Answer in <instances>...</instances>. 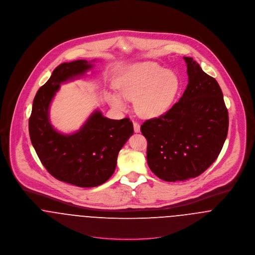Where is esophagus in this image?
Here are the masks:
<instances>
[{"mask_svg":"<svg viewBox=\"0 0 255 255\" xmlns=\"http://www.w3.org/2000/svg\"><path fill=\"white\" fill-rule=\"evenodd\" d=\"M133 129H134L135 132L140 131V125L137 122H133Z\"/></svg>","mask_w":255,"mask_h":255,"instance_id":"obj_1","label":"esophagus"}]
</instances>
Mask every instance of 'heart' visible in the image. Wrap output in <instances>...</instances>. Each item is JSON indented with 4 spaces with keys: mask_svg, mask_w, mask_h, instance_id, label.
<instances>
[{
    "mask_svg": "<svg viewBox=\"0 0 255 255\" xmlns=\"http://www.w3.org/2000/svg\"><path fill=\"white\" fill-rule=\"evenodd\" d=\"M122 97L134 101L136 113L145 119L163 115L173 103L180 86V79L174 72L147 62L135 65L122 73L116 81ZM116 109L126 108L125 101L118 95L109 96Z\"/></svg>",
    "mask_w": 255,
    "mask_h": 255,
    "instance_id": "obj_1",
    "label": "heart"
}]
</instances>
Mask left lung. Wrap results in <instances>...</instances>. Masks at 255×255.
<instances>
[{
	"mask_svg": "<svg viewBox=\"0 0 255 255\" xmlns=\"http://www.w3.org/2000/svg\"><path fill=\"white\" fill-rule=\"evenodd\" d=\"M188 84L180 100L158 118L145 121L150 170L166 182L185 181L205 172L218 158L229 128V114L217 80L192 58Z\"/></svg>",
	"mask_w": 255,
	"mask_h": 255,
	"instance_id": "8db88e82",
	"label": "left lung"
}]
</instances>
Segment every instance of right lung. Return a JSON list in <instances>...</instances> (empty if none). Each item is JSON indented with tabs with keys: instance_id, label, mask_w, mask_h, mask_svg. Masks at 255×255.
Listing matches in <instances>:
<instances>
[{
	"instance_id": "add662e5",
	"label": "right lung",
	"mask_w": 255,
	"mask_h": 255,
	"mask_svg": "<svg viewBox=\"0 0 255 255\" xmlns=\"http://www.w3.org/2000/svg\"><path fill=\"white\" fill-rule=\"evenodd\" d=\"M91 67L85 60L58 66L37 91L28 122L32 145L45 169L55 179L79 187L107 182L116 169L120 150L133 133L129 118L111 120L99 111L72 135H63L52 128L48 110L60 84Z\"/></svg>"
}]
</instances>
